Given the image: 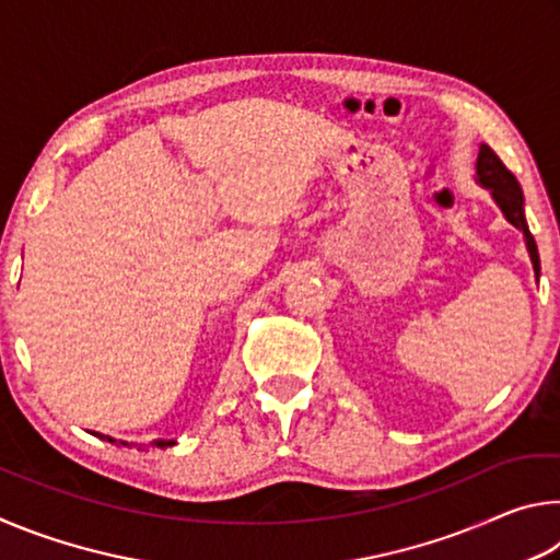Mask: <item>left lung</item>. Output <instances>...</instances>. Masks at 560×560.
Masks as SVG:
<instances>
[{
	"mask_svg": "<svg viewBox=\"0 0 560 560\" xmlns=\"http://www.w3.org/2000/svg\"><path fill=\"white\" fill-rule=\"evenodd\" d=\"M477 179H479V185L487 187L491 197H494V202L499 205V210L504 212L506 222L514 224L516 230L524 234L528 257H530V264H534V271H536V279H538V273H541V261H538V249H536L534 234L528 232V224H526L524 192H521L518 179L509 173L506 165L501 163L499 155L489 145L479 148Z\"/></svg>",
	"mask_w": 560,
	"mask_h": 560,
	"instance_id": "left-lung-1",
	"label": "left lung"
}]
</instances>
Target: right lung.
Listing matches in <instances>:
<instances>
[{
    "label": "right lung",
    "mask_w": 560,
    "mask_h": 560,
    "mask_svg": "<svg viewBox=\"0 0 560 560\" xmlns=\"http://www.w3.org/2000/svg\"><path fill=\"white\" fill-rule=\"evenodd\" d=\"M96 438H101V440H108V442H116V444H118V440L108 438V434H98V432H96ZM120 444H128V442H120ZM153 444H155V447H160V450H165V447H173L175 440H155Z\"/></svg>",
    "instance_id": "right-lung-1"
}]
</instances>
